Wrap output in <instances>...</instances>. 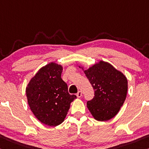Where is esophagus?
Returning <instances> with one entry per match:
<instances>
[{
    "label": "esophagus",
    "instance_id": "34e87169",
    "mask_svg": "<svg viewBox=\"0 0 149 149\" xmlns=\"http://www.w3.org/2000/svg\"><path fill=\"white\" fill-rule=\"evenodd\" d=\"M76 95H77V97H78V98L81 97V95H82V92H81V91H79L77 93Z\"/></svg>",
    "mask_w": 149,
    "mask_h": 149
}]
</instances>
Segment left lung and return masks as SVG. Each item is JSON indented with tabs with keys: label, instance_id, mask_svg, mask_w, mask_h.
Listing matches in <instances>:
<instances>
[{
	"label": "left lung",
	"instance_id": "obj_1",
	"mask_svg": "<svg viewBox=\"0 0 149 149\" xmlns=\"http://www.w3.org/2000/svg\"><path fill=\"white\" fill-rule=\"evenodd\" d=\"M95 91L87 107L96 120L112 119L119 111L125 100L128 89L127 77L112 65L103 61L84 71Z\"/></svg>",
	"mask_w": 149,
	"mask_h": 149
}]
</instances>
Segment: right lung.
Returning <instances> with one entry per match:
<instances>
[{
	"label": "right lung",
	"mask_w": 149,
	"mask_h": 149,
	"mask_svg": "<svg viewBox=\"0 0 149 149\" xmlns=\"http://www.w3.org/2000/svg\"><path fill=\"white\" fill-rule=\"evenodd\" d=\"M62 65L49 63L42 67L26 89L28 103L38 119L48 126H57L64 121L70 103L77 98L68 93L61 75Z\"/></svg>",
	"instance_id": "add662e5"
}]
</instances>
